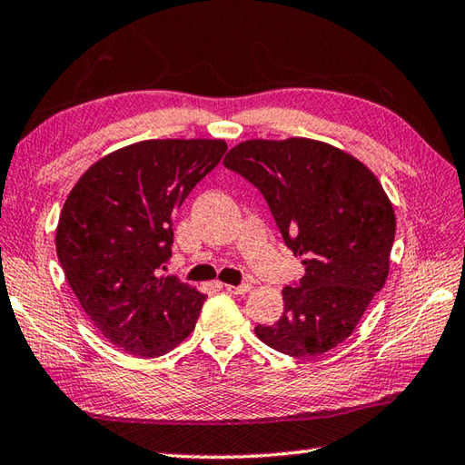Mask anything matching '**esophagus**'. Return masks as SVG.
<instances>
[{
  "label": "esophagus",
  "instance_id": "obj_1",
  "mask_svg": "<svg viewBox=\"0 0 465 465\" xmlns=\"http://www.w3.org/2000/svg\"><path fill=\"white\" fill-rule=\"evenodd\" d=\"M224 289L229 291V292H232V295H246V292H251L252 291V285L251 282H242V285H224Z\"/></svg>",
  "mask_w": 465,
  "mask_h": 465
}]
</instances>
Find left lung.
<instances>
[{
	"label": "left lung",
	"mask_w": 465,
	"mask_h": 465,
	"mask_svg": "<svg viewBox=\"0 0 465 465\" xmlns=\"http://www.w3.org/2000/svg\"><path fill=\"white\" fill-rule=\"evenodd\" d=\"M224 166L259 188L305 274L282 289L285 312L257 325L262 343L315 357L353 333L385 285L395 214L375 174L351 154L309 138L246 140Z\"/></svg>",
	"instance_id": "left-lung-1"
}]
</instances>
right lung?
I'll list each match as a JSON object with an SVG mask.
<instances>
[{
    "label": "right lung",
    "instance_id": "1",
    "mask_svg": "<svg viewBox=\"0 0 465 465\" xmlns=\"http://www.w3.org/2000/svg\"><path fill=\"white\" fill-rule=\"evenodd\" d=\"M224 153V140H144L98 160L65 198L55 231L64 274L122 351L164 355L194 329L206 297L160 271L174 213Z\"/></svg>",
    "mask_w": 465,
    "mask_h": 465
}]
</instances>
